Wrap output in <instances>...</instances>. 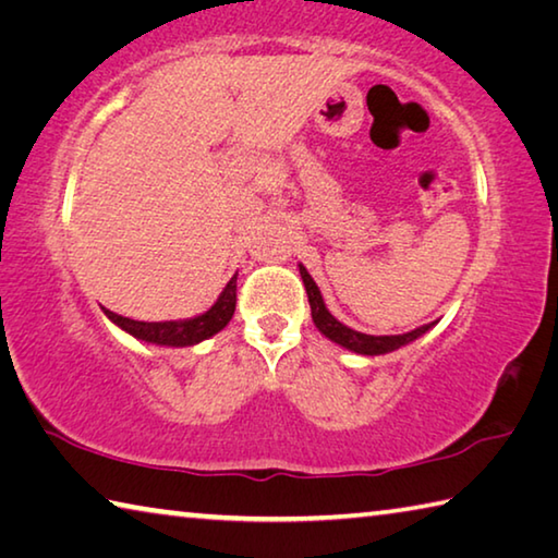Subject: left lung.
I'll list each match as a JSON object with an SVG mask.
<instances>
[{
  "instance_id": "8db88e82",
  "label": "left lung",
  "mask_w": 558,
  "mask_h": 558,
  "mask_svg": "<svg viewBox=\"0 0 558 558\" xmlns=\"http://www.w3.org/2000/svg\"><path fill=\"white\" fill-rule=\"evenodd\" d=\"M300 278H302V282H305V290H307L310 310H313L315 327L327 339H332V342H337L339 347L349 349V352H356V354H364V356L389 354V352H396V349L403 347V344H411L413 339H418L421 335H426L428 329L436 325V323H430V325L415 327V329H411V332H405V335H381V337H374V335L356 332V329L339 323V319L325 307L323 292H319L317 282L313 280V276H310L305 266H300Z\"/></svg>"
}]
</instances>
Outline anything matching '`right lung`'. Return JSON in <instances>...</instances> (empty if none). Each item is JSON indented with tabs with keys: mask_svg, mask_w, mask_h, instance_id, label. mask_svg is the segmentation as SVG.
Returning a JSON list of instances; mask_svg holds the SVG:
<instances>
[{
	"mask_svg": "<svg viewBox=\"0 0 558 558\" xmlns=\"http://www.w3.org/2000/svg\"><path fill=\"white\" fill-rule=\"evenodd\" d=\"M235 310V276L226 282L219 300L206 310V313L189 317V319H169V323H140V319L122 317L118 313L102 307L110 323H116L122 332L132 335L140 342L159 344V347H192L199 344L204 339L214 337L216 332L231 323Z\"/></svg>",
	"mask_w": 558,
	"mask_h": 558,
	"instance_id": "obj_1",
	"label": "right lung"
}]
</instances>
